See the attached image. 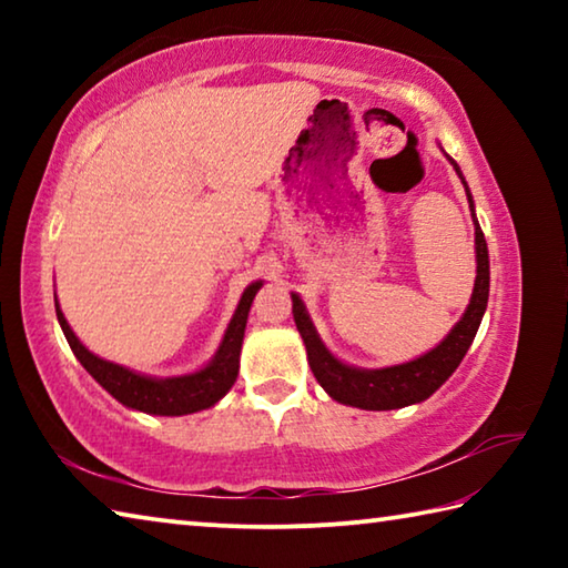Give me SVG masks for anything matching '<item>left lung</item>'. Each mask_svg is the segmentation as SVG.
<instances>
[{
	"mask_svg": "<svg viewBox=\"0 0 568 568\" xmlns=\"http://www.w3.org/2000/svg\"><path fill=\"white\" fill-rule=\"evenodd\" d=\"M454 168L460 178V170L456 162ZM466 195H468L470 213H474V200H470L468 187H466ZM476 263H478L476 267L478 275H476V285H474V295H470L468 311L464 313V318L456 323V328L446 335V341L436 345L430 353L420 355L416 361L393 365V368H381V371H361L335 361L333 355L323 348L318 333H315L311 318H307L301 297L293 295V318H295L297 331L303 335L307 363H311L315 381L328 390V396L333 400L345 403V406L365 408V410H390V408H403V406H410V403L426 400L430 393L444 386L446 378L458 368V363L464 361L468 345L476 338L480 318H484V311L488 303V247H486L484 230L478 227V220H476Z\"/></svg>",
	"mask_w": 568,
	"mask_h": 568,
	"instance_id": "1",
	"label": "left lung"
}]
</instances>
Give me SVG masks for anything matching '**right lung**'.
Masks as SVG:
<instances>
[{
	"label": "right lung",
	"mask_w": 568,
	"mask_h": 568,
	"mask_svg": "<svg viewBox=\"0 0 568 568\" xmlns=\"http://www.w3.org/2000/svg\"><path fill=\"white\" fill-rule=\"evenodd\" d=\"M261 285L263 283H253L243 293V297H240L237 311L233 315V321H230V328L213 363L200 373H192V376L165 378V381L138 376V373L122 368V365H114L110 361L98 358V355H92L70 331V325H67L57 301H54V307H57V321H60L64 338L70 343L77 361H80L84 365V371H88L104 390L112 393L122 406L155 413V416H185V413L210 408L213 403L223 398L230 388H233V383L237 378V368H240V348H243L247 311L255 293L261 291Z\"/></svg>",
	"instance_id": "right-lung-1"
}]
</instances>
